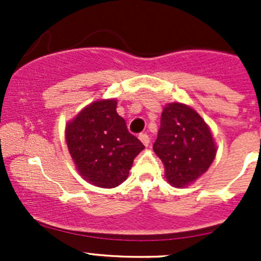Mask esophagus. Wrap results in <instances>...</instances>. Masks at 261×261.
Masks as SVG:
<instances>
[{
	"mask_svg": "<svg viewBox=\"0 0 261 261\" xmlns=\"http://www.w3.org/2000/svg\"><path fill=\"white\" fill-rule=\"evenodd\" d=\"M139 139H140L141 143H143L145 146H147L150 144V138L147 134H140V135H139Z\"/></svg>",
	"mask_w": 261,
	"mask_h": 261,
	"instance_id": "34e87169",
	"label": "esophagus"
}]
</instances>
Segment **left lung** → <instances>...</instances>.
Listing matches in <instances>:
<instances>
[{
  "instance_id": "left-lung-1",
  "label": "left lung",
  "mask_w": 261,
  "mask_h": 261,
  "mask_svg": "<svg viewBox=\"0 0 261 261\" xmlns=\"http://www.w3.org/2000/svg\"><path fill=\"white\" fill-rule=\"evenodd\" d=\"M152 149L174 187H186L201 177L216 156L208 126L194 110L181 103H169L164 109Z\"/></svg>"
}]
</instances>
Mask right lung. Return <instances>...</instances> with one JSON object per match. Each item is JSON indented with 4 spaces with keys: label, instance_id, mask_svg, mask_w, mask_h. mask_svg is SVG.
I'll return each instance as SVG.
<instances>
[{
    "label": "right lung",
    "instance_id": "right-lung-1",
    "mask_svg": "<svg viewBox=\"0 0 261 261\" xmlns=\"http://www.w3.org/2000/svg\"><path fill=\"white\" fill-rule=\"evenodd\" d=\"M115 99L97 101L68 123L65 139L82 177L102 188L120 186L128 177L143 143L128 133L116 112Z\"/></svg>",
    "mask_w": 261,
    "mask_h": 261
}]
</instances>
